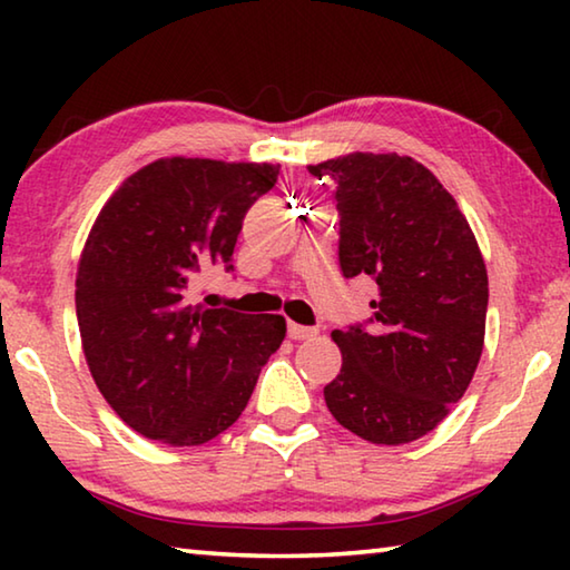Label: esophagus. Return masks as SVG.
Returning <instances> with one entry per match:
<instances>
[{
  "mask_svg": "<svg viewBox=\"0 0 570 570\" xmlns=\"http://www.w3.org/2000/svg\"><path fill=\"white\" fill-rule=\"evenodd\" d=\"M286 332H288V336H292V340H312V336H316L314 326H302V324H294V322H288Z\"/></svg>",
  "mask_w": 570,
  "mask_h": 570,
  "instance_id": "34e87169",
  "label": "esophagus"
}]
</instances>
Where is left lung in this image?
Returning a JSON list of instances; mask_svg holds the SVG:
<instances>
[{
	"label": "left lung",
	"instance_id": "left-lung-1",
	"mask_svg": "<svg viewBox=\"0 0 570 570\" xmlns=\"http://www.w3.org/2000/svg\"><path fill=\"white\" fill-rule=\"evenodd\" d=\"M336 183L340 266L377 284L370 330H334V420L374 445H407L462 400L485 344L488 272L458 200L410 156L350 153L316 166Z\"/></svg>",
	"mask_w": 570,
	"mask_h": 570
}]
</instances>
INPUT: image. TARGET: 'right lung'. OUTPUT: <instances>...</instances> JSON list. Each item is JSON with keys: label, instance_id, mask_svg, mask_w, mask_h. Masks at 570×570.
<instances>
[{"label": "right lung", "instance_id": "right-lung-1", "mask_svg": "<svg viewBox=\"0 0 570 570\" xmlns=\"http://www.w3.org/2000/svg\"><path fill=\"white\" fill-rule=\"evenodd\" d=\"M276 178L274 163L160 158L125 178L95 218L75 278L82 352L102 397L142 438L214 440L282 346L284 316L188 298L200 268H230L248 208Z\"/></svg>", "mask_w": 570, "mask_h": 570}]
</instances>
